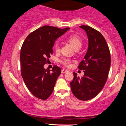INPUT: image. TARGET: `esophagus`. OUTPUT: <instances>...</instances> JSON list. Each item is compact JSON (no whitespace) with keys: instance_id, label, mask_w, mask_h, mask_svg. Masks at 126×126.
Masks as SVG:
<instances>
[{"instance_id":"34e87169","label":"esophagus","mask_w":126,"mask_h":126,"mask_svg":"<svg viewBox=\"0 0 126 126\" xmlns=\"http://www.w3.org/2000/svg\"><path fill=\"white\" fill-rule=\"evenodd\" d=\"M68 72V70L65 69H63L61 70V73H66V72Z\"/></svg>"}]
</instances>
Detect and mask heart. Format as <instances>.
I'll return each mask as SVG.
<instances>
[{"label": "heart", "instance_id": "heart-1", "mask_svg": "<svg viewBox=\"0 0 126 126\" xmlns=\"http://www.w3.org/2000/svg\"><path fill=\"white\" fill-rule=\"evenodd\" d=\"M65 38L72 45V46L75 47V49H79L82 46V41L81 38L77 34H72L66 35ZM54 49L56 52H58L60 51V45L57 42L55 43L54 45ZM61 63L66 67L70 66L71 63V60L68 58H64L61 60Z\"/></svg>", "mask_w": 126, "mask_h": 126}]
</instances>
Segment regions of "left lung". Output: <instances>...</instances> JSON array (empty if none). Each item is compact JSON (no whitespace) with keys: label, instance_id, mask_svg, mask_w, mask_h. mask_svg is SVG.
<instances>
[{"label":"left lung","instance_id":"1","mask_svg":"<svg viewBox=\"0 0 126 126\" xmlns=\"http://www.w3.org/2000/svg\"><path fill=\"white\" fill-rule=\"evenodd\" d=\"M80 27L87 32L89 41L84 60L78 66L84 75L80 77L73 72L70 84L75 97L85 101L96 97L104 87L111 65V54L106 39L99 31L89 26Z\"/></svg>","mask_w":126,"mask_h":126}]
</instances>
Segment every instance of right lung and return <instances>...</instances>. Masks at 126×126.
Returning <instances> with one entry per match:
<instances>
[{"mask_svg":"<svg viewBox=\"0 0 126 126\" xmlns=\"http://www.w3.org/2000/svg\"><path fill=\"white\" fill-rule=\"evenodd\" d=\"M69 29L44 26L31 32L22 45L20 54L22 77L30 92L39 99L49 98L61 73L57 65L51 72L44 66L53 54L56 39Z\"/></svg>","mask_w":126,"mask_h":126,"instance_id":"add662e5","label":"right lung"}]
</instances>
